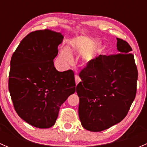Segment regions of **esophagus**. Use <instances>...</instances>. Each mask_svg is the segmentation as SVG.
<instances>
[{
	"instance_id": "34e87169",
	"label": "esophagus",
	"mask_w": 147,
	"mask_h": 147,
	"mask_svg": "<svg viewBox=\"0 0 147 147\" xmlns=\"http://www.w3.org/2000/svg\"><path fill=\"white\" fill-rule=\"evenodd\" d=\"M75 83H76V84H78V83L81 81V79L80 78V77L77 75L75 76Z\"/></svg>"
}]
</instances>
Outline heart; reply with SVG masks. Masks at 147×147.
Instances as JSON below:
<instances>
[{"instance_id": "b5f03b06", "label": "heart", "mask_w": 147, "mask_h": 147, "mask_svg": "<svg viewBox=\"0 0 147 147\" xmlns=\"http://www.w3.org/2000/svg\"><path fill=\"white\" fill-rule=\"evenodd\" d=\"M101 43L99 42H93L92 43L90 44L89 45L86 46V47H78V46H74L72 47L70 50L67 48V47H64L61 50L60 53V60L63 62V63H65V65H70L73 63V57H72V54H71L70 51H73L75 53H78L80 50H82L83 53H85L87 55H90L92 53L94 50H95L96 49L98 48L99 47H100Z\"/></svg>"}]
</instances>
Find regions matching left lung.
<instances>
[{
    "instance_id": "8db88e82",
    "label": "left lung",
    "mask_w": 147,
    "mask_h": 147,
    "mask_svg": "<svg viewBox=\"0 0 147 147\" xmlns=\"http://www.w3.org/2000/svg\"><path fill=\"white\" fill-rule=\"evenodd\" d=\"M117 40V54L91 60L79 74L78 113L89 131H101L118 124L135 98L138 71L132 49L125 40Z\"/></svg>"
}]
</instances>
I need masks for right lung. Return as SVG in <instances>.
<instances>
[{"label": "right lung", "mask_w": 147, "mask_h": 147, "mask_svg": "<svg viewBox=\"0 0 147 147\" xmlns=\"http://www.w3.org/2000/svg\"><path fill=\"white\" fill-rule=\"evenodd\" d=\"M63 40L60 32L34 31L12 55L8 89L13 106L21 119L35 127H53L60 107L77 89L73 71L59 72L54 66Z\"/></svg>", "instance_id": "1"}]
</instances>
